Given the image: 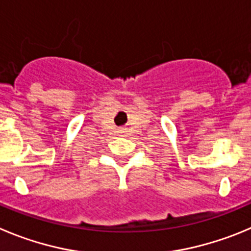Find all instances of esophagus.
Here are the masks:
<instances>
[{
    "instance_id": "esophagus-1",
    "label": "esophagus",
    "mask_w": 251,
    "mask_h": 251,
    "mask_svg": "<svg viewBox=\"0 0 251 251\" xmlns=\"http://www.w3.org/2000/svg\"><path fill=\"white\" fill-rule=\"evenodd\" d=\"M120 132H121V134H123V135H125L126 130H125V128H121V130H120Z\"/></svg>"
}]
</instances>
